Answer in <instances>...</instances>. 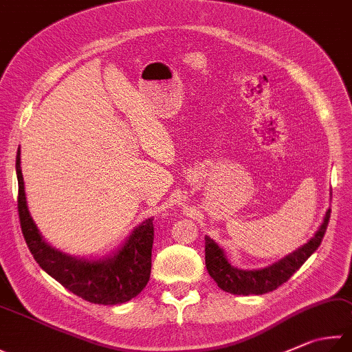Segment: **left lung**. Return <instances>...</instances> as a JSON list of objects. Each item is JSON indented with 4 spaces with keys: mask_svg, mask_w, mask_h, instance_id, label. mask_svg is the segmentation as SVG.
I'll return each mask as SVG.
<instances>
[{
    "mask_svg": "<svg viewBox=\"0 0 352 352\" xmlns=\"http://www.w3.org/2000/svg\"><path fill=\"white\" fill-rule=\"evenodd\" d=\"M329 216L331 210L328 208L319 230L307 243L280 258L279 262L261 270H239L233 267L213 239L205 236V267L208 270V274L217 283V287L227 291V293L239 296L270 293V291H274L287 282L307 262V258L319 248L328 227Z\"/></svg>",
    "mask_w": 352,
    "mask_h": 352,
    "instance_id": "1",
    "label": "left lung"
}]
</instances>
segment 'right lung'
<instances>
[{"label":"right lung","instance_id":"right-lung-1","mask_svg":"<svg viewBox=\"0 0 352 352\" xmlns=\"http://www.w3.org/2000/svg\"><path fill=\"white\" fill-rule=\"evenodd\" d=\"M18 213L25 243L45 273L81 299L98 305L129 302L145 288L151 271L153 219L131 231L116 253L104 258H79L63 253L44 241L29 213L21 171V151L16 153Z\"/></svg>","mask_w":352,"mask_h":352}]
</instances>
